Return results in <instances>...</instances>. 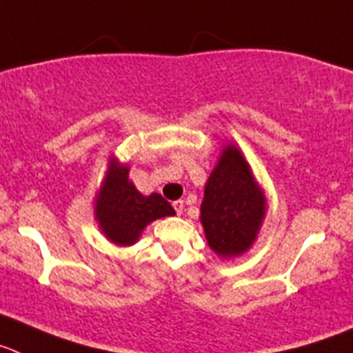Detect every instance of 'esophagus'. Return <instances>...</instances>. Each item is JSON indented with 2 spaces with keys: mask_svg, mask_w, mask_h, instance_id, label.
Returning <instances> with one entry per match:
<instances>
[{
  "mask_svg": "<svg viewBox=\"0 0 353 353\" xmlns=\"http://www.w3.org/2000/svg\"><path fill=\"white\" fill-rule=\"evenodd\" d=\"M172 206H174V210H176L177 214H183V210H185V202H183V201H176L172 204Z\"/></svg>",
  "mask_w": 353,
  "mask_h": 353,
  "instance_id": "1",
  "label": "esophagus"
}]
</instances>
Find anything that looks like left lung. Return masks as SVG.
<instances>
[{
  "label": "left lung",
  "mask_w": 353,
  "mask_h": 353,
  "mask_svg": "<svg viewBox=\"0 0 353 353\" xmlns=\"http://www.w3.org/2000/svg\"><path fill=\"white\" fill-rule=\"evenodd\" d=\"M266 213V197L238 147L225 145L210 174L201 204L208 245L223 259L252 247Z\"/></svg>",
  "instance_id": "left-lung-1"
}]
</instances>
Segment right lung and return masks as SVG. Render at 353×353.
Instances as JSON below:
<instances>
[{"label": "right lung", "instance_id": "obj_1", "mask_svg": "<svg viewBox=\"0 0 353 353\" xmlns=\"http://www.w3.org/2000/svg\"><path fill=\"white\" fill-rule=\"evenodd\" d=\"M96 220L112 243L133 245L151 222L176 214L159 194L142 195L130 181V167L110 158L108 172L96 195Z\"/></svg>", "mask_w": 353, "mask_h": 353}]
</instances>
